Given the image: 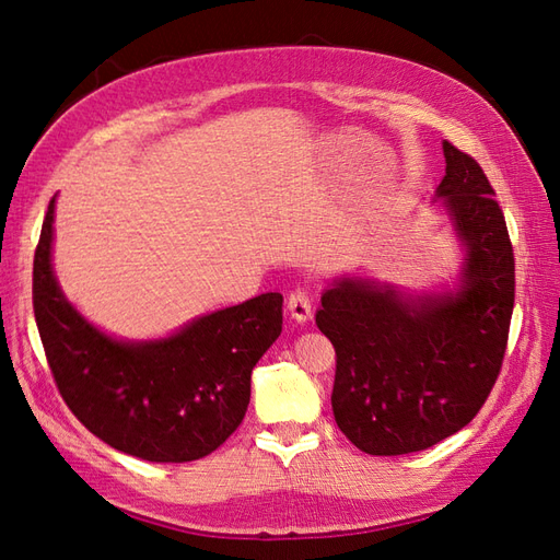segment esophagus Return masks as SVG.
Segmentation results:
<instances>
[{"mask_svg":"<svg viewBox=\"0 0 560 560\" xmlns=\"http://www.w3.org/2000/svg\"><path fill=\"white\" fill-rule=\"evenodd\" d=\"M287 311H290V315L299 322V325L308 322L311 315H313V303H311L308 292L306 290H294L290 294V299H287Z\"/></svg>","mask_w":560,"mask_h":560,"instance_id":"esophagus-1","label":"esophagus"}]
</instances>
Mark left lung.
<instances>
[{"label": "left lung", "mask_w": 560, "mask_h": 560, "mask_svg": "<svg viewBox=\"0 0 560 560\" xmlns=\"http://www.w3.org/2000/svg\"><path fill=\"white\" fill-rule=\"evenodd\" d=\"M436 196L467 257L457 292L401 296L336 280L315 315L336 350V425L369 455L425 451L479 413L502 369L514 311V249L481 165L444 142Z\"/></svg>", "instance_id": "obj_1"}]
</instances>
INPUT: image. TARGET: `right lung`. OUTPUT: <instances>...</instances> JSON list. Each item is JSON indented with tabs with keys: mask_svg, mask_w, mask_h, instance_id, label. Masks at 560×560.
Here are the masks:
<instances>
[{
	"mask_svg": "<svg viewBox=\"0 0 560 560\" xmlns=\"http://www.w3.org/2000/svg\"><path fill=\"white\" fill-rule=\"evenodd\" d=\"M56 196L32 270V306L50 374L79 422L149 463H189L222 446L249 404V378L282 331V294L202 315L161 341L95 329L65 299L50 266Z\"/></svg>",
	"mask_w": 560,
	"mask_h": 560,
	"instance_id": "add662e5",
	"label": "right lung"
}]
</instances>
